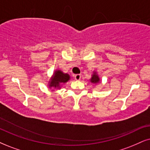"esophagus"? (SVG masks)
Segmentation results:
<instances>
[{
	"mask_svg": "<svg viewBox=\"0 0 150 150\" xmlns=\"http://www.w3.org/2000/svg\"><path fill=\"white\" fill-rule=\"evenodd\" d=\"M74 77H75V79H76V80H79L81 78V75L79 74H77V75H74Z\"/></svg>",
	"mask_w": 150,
	"mask_h": 150,
	"instance_id": "esophagus-1",
	"label": "esophagus"
}]
</instances>
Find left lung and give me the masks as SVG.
<instances>
[{
	"label": "left lung",
	"instance_id": "8db88e82",
	"mask_svg": "<svg viewBox=\"0 0 150 150\" xmlns=\"http://www.w3.org/2000/svg\"><path fill=\"white\" fill-rule=\"evenodd\" d=\"M99 81H100L99 77H98V76L97 75H96V73H94L93 75V77H92L91 79V82H93V83H98V82H99Z\"/></svg>",
	"mask_w": 150,
	"mask_h": 150
}]
</instances>
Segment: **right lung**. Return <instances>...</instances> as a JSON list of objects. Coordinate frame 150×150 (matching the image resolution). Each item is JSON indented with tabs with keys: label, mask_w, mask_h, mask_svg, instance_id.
<instances>
[{
	"label": "right lung",
	"mask_w": 150,
	"mask_h": 150,
	"mask_svg": "<svg viewBox=\"0 0 150 150\" xmlns=\"http://www.w3.org/2000/svg\"><path fill=\"white\" fill-rule=\"evenodd\" d=\"M70 76L68 74H64L60 71H57L54 73V75L51 79L50 83V87H59L60 84H63V83L69 81Z\"/></svg>",
	"instance_id": "add662e5"
}]
</instances>
